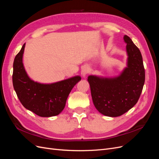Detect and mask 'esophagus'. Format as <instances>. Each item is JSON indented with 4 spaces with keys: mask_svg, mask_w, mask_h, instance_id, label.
Wrapping results in <instances>:
<instances>
[{
    "mask_svg": "<svg viewBox=\"0 0 159 159\" xmlns=\"http://www.w3.org/2000/svg\"><path fill=\"white\" fill-rule=\"evenodd\" d=\"M88 72H89V68H88V67L84 66V67H83L82 69H81V74L83 77H85V75L88 74Z\"/></svg>",
    "mask_w": 159,
    "mask_h": 159,
    "instance_id": "obj_1",
    "label": "esophagus"
}]
</instances>
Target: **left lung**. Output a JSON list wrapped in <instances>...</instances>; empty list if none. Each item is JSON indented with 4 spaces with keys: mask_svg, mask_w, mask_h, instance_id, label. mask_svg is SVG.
<instances>
[{
    "mask_svg": "<svg viewBox=\"0 0 159 159\" xmlns=\"http://www.w3.org/2000/svg\"><path fill=\"white\" fill-rule=\"evenodd\" d=\"M123 39L128 57L127 66L121 74L114 78L89 75L88 78L95 108L108 117L121 116L131 109L137 103L145 84L141 53L128 36Z\"/></svg>",
    "mask_w": 159,
    "mask_h": 159,
    "instance_id": "8db88e82",
    "label": "left lung"
}]
</instances>
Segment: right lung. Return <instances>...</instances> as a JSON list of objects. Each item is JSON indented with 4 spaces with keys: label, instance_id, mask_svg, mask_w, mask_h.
<instances>
[{
    "label": "right lung",
    "instance_id": "add662e5",
    "mask_svg": "<svg viewBox=\"0 0 159 159\" xmlns=\"http://www.w3.org/2000/svg\"><path fill=\"white\" fill-rule=\"evenodd\" d=\"M25 44L14 60L12 83L18 98L26 109L38 116L49 117L59 115L65 107L67 98L81 77L52 84H40L31 80L22 63Z\"/></svg>",
    "mask_w": 159,
    "mask_h": 159
}]
</instances>
